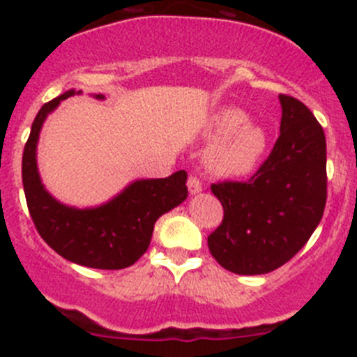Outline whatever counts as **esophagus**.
Returning <instances> with one entry per match:
<instances>
[{"label": "esophagus", "mask_w": 357, "mask_h": 357, "mask_svg": "<svg viewBox=\"0 0 357 357\" xmlns=\"http://www.w3.org/2000/svg\"><path fill=\"white\" fill-rule=\"evenodd\" d=\"M186 186H188V190H190V193H192V195H195V193L202 192V181H200L199 178H197L195 174H190L188 176V181H186Z\"/></svg>", "instance_id": "esophagus-1"}]
</instances>
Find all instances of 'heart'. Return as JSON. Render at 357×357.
Returning a JSON list of instances; mask_svg holds the SVG:
<instances>
[{"mask_svg":"<svg viewBox=\"0 0 357 357\" xmlns=\"http://www.w3.org/2000/svg\"><path fill=\"white\" fill-rule=\"evenodd\" d=\"M245 119L240 109H225L212 117L208 135L218 139L208 149L207 165L215 174L243 176L261 160L266 135Z\"/></svg>","mask_w":357,"mask_h":357,"instance_id":"1","label":"heart"}]
</instances>
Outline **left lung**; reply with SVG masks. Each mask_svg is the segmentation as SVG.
I'll return each instance as SVG.
<instances>
[{
    "label": "left lung",
    "instance_id": "1",
    "mask_svg": "<svg viewBox=\"0 0 357 357\" xmlns=\"http://www.w3.org/2000/svg\"><path fill=\"white\" fill-rule=\"evenodd\" d=\"M280 136L247 181L212 183L222 221L207 236L212 257L236 275H264L311 238L326 205V139L312 112L280 95Z\"/></svg>",
    "mask_w": 357,
    "mask_h": 357
}]
</instances>
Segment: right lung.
<instances>
[{
	"label": "right lung",
	"mask_w": 357,
	"mask_h": 357,
	"mask_svg": "<svg viewBox=\"0 0 357 357\" xmlns=\"http://www.w3.org/2000/svg\"><path fill=\"white\" fill-rule=\"evenodd\" d=\"M72 95H75L74 89L45 103L32 122L22 155L29 214L41 238L67 261L95 269L128 268L146 252L157 219L188 197L186 171L169 178L135 181L121 195L96 208L81 211L56 202L39 179L36 145L46 115Z\"/></svg>",
	"instance_id": "obj_1"
}]
</instances>
